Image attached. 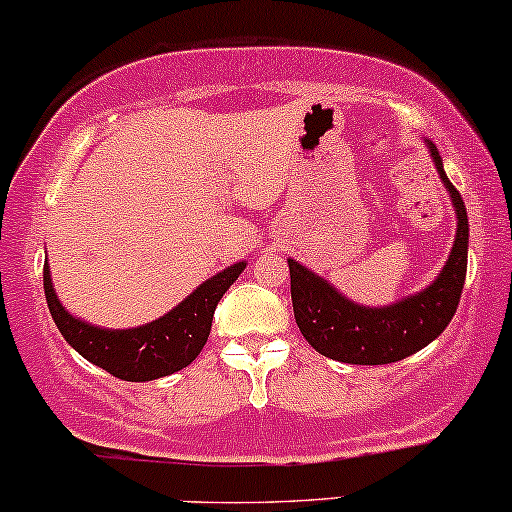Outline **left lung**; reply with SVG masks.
I'll return each instance as SVG.
<instances>
[{"label": "left lung", "instance_id": "left-lung-1", "mask_svg": "<svg viewBox=\"0 0 512 512\" xmlns=\"http://www.w3.org/2000/svg\"><path fill=\"white\" fill-rule=\"evenodd\" d=\"M432 152L443 186L451 195L458 219L453 250L434 283L386 307H365L348 300L329 281L288 260L291 269L293 315L300 334L317 353L348 365H389L398 362L443 334L458 310L467 274L470 224L463 197L443 171V159L432 140H424Z\"/></svg>", "mask_w": 512, "mask_h": 512}]
</instances>
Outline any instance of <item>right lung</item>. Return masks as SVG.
<instances>
[{"label":"right lung","instance_id":"add662e5","mask_svg":"<svg viewBox=\"0 0 512 512\" xmlns=\"http://www.w3.org/2000/svg\"><path fill=\"white\" fill-rule=\"evenodd\" d=\"M243 269L245 262L231 264L200 283L164 317L135 329H100L69 315L54 293L47 264L42 269V283L49 315L71 348L123 381H152L188 367L200 355L212 329L214 310Z\"/></svg>","mask_w":512,"mask_h":512}]
</instances>
